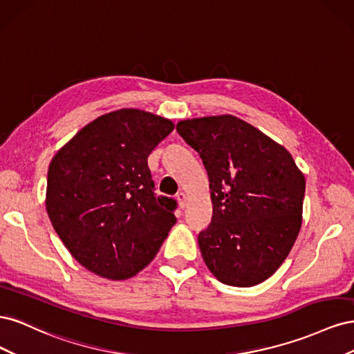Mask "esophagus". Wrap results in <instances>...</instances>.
I'll return each instance as SVG.
<instances>
[{"label":"esophagus","instance_id":"34e87169","mask_svg":"<svg viewBox=\"0 0 354 354\" xmlns=\"http://www.w3.org/2000/svg\"><path fill=\"white\" fill-rule=\"evenodd\" d=\"M177 201H178V205L181 208H185L187 205V196H186L185 192H178V194H177Z\"/></svg>","mask_w":354,"mask_h":354}]
</instances>
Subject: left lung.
Instances as JSON below:
<instances>
[{
	"label": "left lung",
	"mask_w": 354,
	"mask_h": 354,
	"mask_svg": "<svg viewBox=\"0 0 354 354\" xmlns=\"http://www.w3.org/2000/svg\"><path fill=\"white\" fill-rule=\"evenodd\" d=\"M177 133L205 167L212 217L198 234L217 279L254 286L285 261L301 227L306 180L285 147L236 116L180 121Z\"/></svg>",
	"instance_id": "1"
}]
</instances>
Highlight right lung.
<instances>
[{
    "label": "right lung",
    "mask_w": 354,
    "mask_h": 354,
    "mask_svg": "<svg viewBox=\"0 0 354 354\" xmlns=\"http://www.w3.org/2000/svg\"><path fill=\"white\" fill-rule=\"evenodd\" d=\"M174 124L121 109L85 125L53 158L47 212L85 269L128 279L151 263L177 218V202L156 195L147 156Z\"/></svg>",
    "instance_id": "obj_1"
}]
</instances>
